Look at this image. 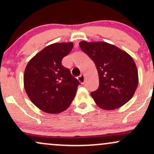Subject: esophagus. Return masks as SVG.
Returning <instances> with one entry per match:
<instances>
[{
    "label": "esophagus",
    "mask_w": 154,
    "mask_h": 154,
    "mask_svg": "<svg viewBox=\"0 0 154 154\" xmlns=\"http://www.w3.org/2000/svg\"><path fill=\"white\" fill-rule=\"evenodd\" d=\"M77 79H78L79 82H81V83H82V84H84L85 80V76L84 75H81L80 76H79V77H77Z\"/></svg>",
    "instance_id": "esophagus-1"
}]
</instances>
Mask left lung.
Returning <instances> with one entry per match:
<instances>
[{"mask_svg":"<svg viewBox=\"0 0 154 154\" xmlns=\"http://www.w3.org/2000/svg\"><path fill=\"white\" fill-rule=\"evenodd\" d=\"M79 45L98 70L99 87L91 93L95 103L113 110L128 103L138 85L137 67L131 56L106 42L81 41Z\"/></svg>","mask_w":154,"mask_h":154,"instance_id":"left-lung-1","label":"left lung"}]
</instances>
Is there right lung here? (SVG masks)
I'll use <instances>...</instances> for the list:
<instances>
[{
	"mask_svg": "<svg viewBox=\"0 0 154 154\" xmlns=\"http://www.w3.org/2000/svg\"><path fill=\"white\" fill-rule=\"evenodd\" d=\"M73 43H54L36 54L26 65L24 89L31 101L49 114L65 111L72 103L80 83L61 64Z\"/></svg>",
	"mask_w": 154,
	"mask_h": 154,
	"instance_id": "obj_1",
	"label": "right lung"
}]
</instances>
